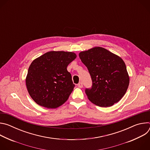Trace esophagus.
Instances as JSON below:
<instances>
[{"instance_id": "esophagus-1", "label": "esophagus", "mask_w": 150, "mask_h": 150, "mask_svg": "<svg viewBox=\"0 0 150 150\" xmlns=\"http://www.w3.org/2000/svg\"><path fill=\"white\" fill-rule=\"evenodd\" d=\"M78 87L79 88H82L83 87V85L82 83V82H79L78 84Z\"/></svg>"}]
</instances>
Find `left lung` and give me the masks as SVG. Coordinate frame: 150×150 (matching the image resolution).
Masks as SVG:
<instances>
[{
  "label": "left lung",
  "instance_id": "1",
  "mask_svg": "<svg viewBox=\"0 0 150 150\" xmlns=\"http://www.w3.org/2000/svg\"><path fill=\"white\" fill-rule=\"evenodd\" d=\"M91 75L93 86L85 90L93 104L108 108L117 103L125 94L129 76L123 59L103 47H94L79 53Z\"/></svg>",
  "mask_w": 150,
  "mask_h": 150
}]
</instances>
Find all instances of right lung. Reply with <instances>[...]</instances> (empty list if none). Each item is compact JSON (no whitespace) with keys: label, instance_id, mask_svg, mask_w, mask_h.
<instances>
[{"label":"right lung","instance_id":"1","mask_svg":"<svg viewBox=\"0 0 150 150\" xmlns=\"http://www.w3.org/2000/svg\"><path fill=\"white\" fill-rule=\"evenodd\" d=\"M76 57L74 52L50 51L32 62L25 82L37 104L54 109L67 101L75 87L67 67Z\"/></svg>","mask_w":150,"mask_h":150}]
</instances>
